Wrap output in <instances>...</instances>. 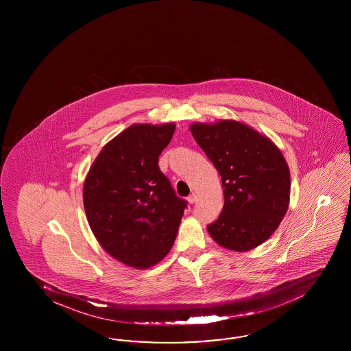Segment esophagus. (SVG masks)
<instances>
[{
  "label": "esophagus",
  "mask_w": 351,
  "mask_h": 351,
  "mask_svg": "<svg viewBox=\"0 0 351 351\" xmlns=\"http://www.w3.org/2000/svg\"><path fill=\"white\" fill-rule=\"evenodd\" d=\"M195 201H197V195H195V193H191V195L188 197V202L193 204Z\"/></svg>",
  "instance_id": "34e87169"
}]
</instances>
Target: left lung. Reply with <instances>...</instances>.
Returning <instances> with one entry per match:
<instances>
[{"instance_id": "obj_1", "label": "left lung", "mask_w": 351, "mask_h": 351, "mask_svg": "<svg viewBox=\"0 0 351 351\" xmlns=\"http://www.w3.org/2000/svg\"><path fill=\"white\" fill-rule=\"evenodd\" d=\"M191 131L223 182V211L207 225L208 233L219 245L237 252L264 243L289 203V170L280 150L237 121L194 123Z\"/></svg>"}]
</instances>
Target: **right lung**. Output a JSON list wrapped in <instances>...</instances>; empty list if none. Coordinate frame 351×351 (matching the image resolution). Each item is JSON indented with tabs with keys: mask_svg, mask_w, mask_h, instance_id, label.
I'll return each mask as SVG.
<instances>
[{
	"mask_svg": "<svg viewBox=\"0 0 351 351\" xmlns=\"http://www.w3.org/2000/svg\"><path fill=\"white\" fill-rule=\"evenodd\" d=\"M173 132V123L130 126L101 149L84 185L86 216L97 242L136 269L169 254L188 206L158 166Z\"/></svg>",
	"mask_w": 351,
	"mask_h": 351,
	"instance_id": "obj_1",
	"label": "right lung"
}]
</instances>
